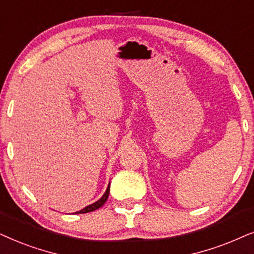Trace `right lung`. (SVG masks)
I'll return each instance as SVG.
<instances>
[{"label": "right lung", "mask_w": 254, "mask_h": 254, "mask_svg": "<svg viewBox=\"0 0 254 254\" xmlns=\"http://www.w3.org/2000/svg\"><path fill=\"white\" fill-rule=\"evenodd\" d=\"M109 191H110V184L108 185V188H107L106 192H104V194L102 195V197H101L99 201H96V202H94V203H92V204L87 205L86 208H83L82 210H80V211H76L75 214H87V212L94 211V210H96V209L101 208L104 203H106V201L108 200V196H109Z\"/></svg>", "instance_id": "add662e5"}]
</instances>
